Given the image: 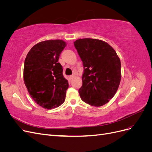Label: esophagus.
Here are the masks:
<instances>
[{
	"label": "esophagus",
	"mask_w": 152,
	"mask_h": 152,
	"mask_svg": "<svg viewBox=\"0 0 152 152\" xmlns=\"http://www.w3.org/2000/svg\"><path fill=\"white\" fill-rule=\"evenodd\" d=\"M74 75H70V76H69V79H73V77H74Z\"/></svg>",
	"instance_id": "obj_1"
}]
</instances>
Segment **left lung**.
<instances>
[{"instance_id": "obj_1", "label": "left lung", "mask_w": 152, "mask_h": 152, "mask_svg": "<svg viewBox=\"0 0 152 152\" xmlns=\"http://www.w3.org/2000/svg\"><path fill=\"white\" fill-rule=\"evenodd\" d=\"M74 45L84 66L80 98L91 106H103L113 97L120 84V58L111 45L101 40L80 39Z\"/></svg>"}]
</instances>
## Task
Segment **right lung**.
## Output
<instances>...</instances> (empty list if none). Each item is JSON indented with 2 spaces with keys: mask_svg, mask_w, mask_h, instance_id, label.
I'll return each instance as SVG.
<instances>
[{
  "mask_svg": "<svg viewBox=\"0 0 152 152\" xmlns=\"http://www.w3.org/2000/svg\"><path fill=\"white\" fill-rule=\"evenodd\" d=\"M66 45L62 40L42 41L32 47L25 58V84L31 98L44 108H57L65 102L68 82L58 59Z\"/></svg>",
  "mask_w": 152,
  "mask_h": 152,
  "instance_id": "obj_1",
  "label": "right lung"
}]
</instances>
